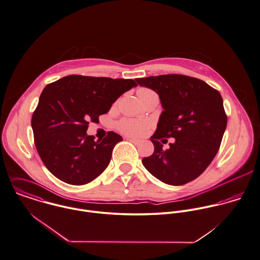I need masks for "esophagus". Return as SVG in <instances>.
<instances>
[{"label":"esophagus","instance_id":"obj_1","mask_svg":"<svg viewBox=\"0 0 260 260\" xmlns=\"http://www.w3.org/2000/svg\"><path fill=\"white\" fill-rule=\"evenodd\" d=\"M127 141H129L131 143L135 144V145H140L141 144V141L140 140H135V139H127Z\"/></svg>","mask_w":260,"mask_h":260}]
</instances>
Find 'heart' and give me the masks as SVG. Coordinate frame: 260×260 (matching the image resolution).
<instances>
[{"label":"heart","mask_w":260,"mask_h":260,"mask_svg":"<svg viewBox=\"0 0 260 260\" xmlns=\"http://www.w3.org/2000/svg\"><path fill=\"white\" fill-rule=\"evenodd\" d=\"M155 92L149 88H140L138 90V95L141 99H145L146 96L150 94H154ZM118 129L126 135V136H132V137H138L144 134V132L148 127V122L144 119H132V118H126L122 119L121 121L118 122L117 124Z\"/></svg>","instance_id":"obj_1"}]
</instances>
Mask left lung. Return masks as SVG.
<instances>
[{
    "label": "left lung",
    "mask_w": 260,
    "mask_h": 260,
    "mask_svg": "<svg viewBox=\"0 0 260 260\" xmlns=\"http://www.w3.org/2000/svg\"><path fill=\"white\" fill-rule=\"evenodd\" d=\"M137 82L156 91L164 108L151 138L155 151L143 158V165L168 185L195 180L216 156L226 129L221 94L203 80L181 74L138 78ZM169 137L175 142L165 151L161 143Z\"/></svg>",
    "instance_id": "obj_1"
}]
</instances>
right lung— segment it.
<instances>
[{"label":"right lung","mask_w":260,"mask_h":260,"mask_svg":"<svg viewBox=\"0 0 260 260\" xmlns=\"http://www.w3.org/2000/svg\"><path fill=\"white\" fill-rule=\"evenodd\" d=\"M133 79L68 75L43 89L32 115L37 152L53 175L70 185H84L108 166L114 146L122 138L108 132L94 141L86 131L125 91Z\"/></svg>","instance_id":"right-lung-1"}]
</instances>
